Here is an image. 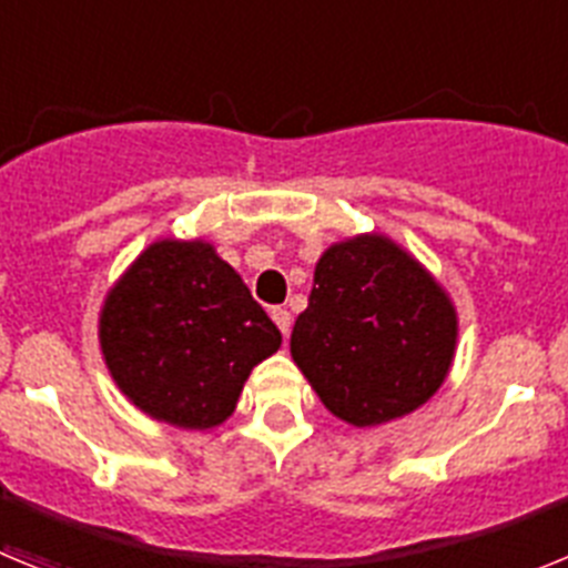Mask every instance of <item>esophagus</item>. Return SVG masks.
I'll return each mask as SVG.
<instances>
[{"label": "esophagus", "mask_w": 568, "mask_h": 568, "mask_svg": "<svg viewBox=\"0 0 568 568\" xmlns=\"http://www.w3.org/2000/svg\"><path fill=\"white\" fill-rule=\"evenodd\" d=\"M270 315H273L275 327L281 329V335H287L290 327H293V315H290L284 307H273V313H270Z\"/></svg>", "instance_id": "34e87169"}]
</instances>
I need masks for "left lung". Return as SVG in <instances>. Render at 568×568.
Returning a JSON list of instances; mask_svg holds the SVG:
<instances>
[{
  "label": "left lung",
  "mask_w": 568,
  "mask_h": 568,
  "mask_svg": "<svg viewBox=\"0 0 568 568\" xmlns=\"http://www.w3.org/2000/svg\"><path fill=\"white\" fill-rule=\"evenodd\" d=\"M455 338L453 301L433 275L384 235H358L321 255L290 349L329 413L375 426L438 393Z\"/></svg>",
  "instance_id": "1"
}]
</instances>
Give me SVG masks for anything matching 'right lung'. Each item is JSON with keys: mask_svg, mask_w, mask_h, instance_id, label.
<instances>
[{"mask_svg": "<svg viewBox=\"0 0 568 568\" xmlns=\"http://www.w3.org/2000/svg\"><path fill=\"white\" fill-rule=\"evenodd\" d=\"M110 375L142 413L210 429L235 409L281 333L204 241H155L110 290L99 318Z\"/></svg>", "mask_w": 568, "mask_h": 568, "instance_id": "obj_1", "label": "right lung"}]
</instances>
